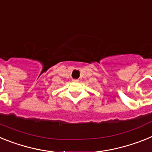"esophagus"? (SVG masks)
<instances>
[{"instance_id":"obj_1","label":"esophagus","mask_w":152,"mask_h":152,"mask_svg":"<svg viewBox=\"0 0 152 152\" xmlns=\"http://www.w3.org/2000/svg\"><path fill=\"white\" fill-rule=\"evenodd\" d=\"M72 81H73V82H77V81H78V80H77V79H73V80H72Z\"/></svg>"}]
</instances>
